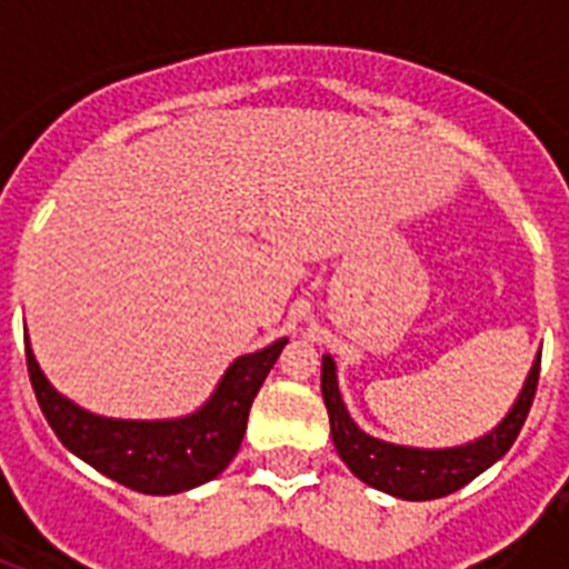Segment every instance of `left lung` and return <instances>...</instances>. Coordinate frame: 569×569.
Wrapping results in <instances>:
<instances>
[{"mask_svg":"<svg viewBox=\"0 0 569 569\" xmlns=\"http://www.w3.org/2000/svg\"><path fill=\"white\" fill-rule=\"evenodd\" d=\"M540 375V355L529 369V378L522 383L520 396L505 413V419L496 428L463 446L451 449H416V446H396V442L378 440L372 433H366L360 425L351 419L342 392H339L337 363L333 357H321V396L330 416V437L337 446L339 458L346 460V467L355 472L363 485L383 490V493L407 499V502H428L440 499L472 478L490 469L505 451L511 449L522 422L535 401Z\"/></svg>","mask_w":569,"mask_h":569,"instance_id":"1","label":"left lung"}]
</instances>
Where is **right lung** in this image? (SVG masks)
Here are the masks:
<instances>
[{
  "mask_svg": "<svg viewBox=\"0 0 569 569\" xmlns=\"http://www.w3.org/2000/svg\"><path fill=\"white\" fill-rule=\"evenodd\" d=\"M286 342L277 339L262 351L236 357L212 396L180 419H111L84 410L40 372L29 337L26 366L49 428L76 458L129 490L171 496L206 485L230 467L248 428L250 405Z\"/></svg>",
  "mask_w": 569,
  "mask_h": 569,
  "instance_id": "1",
  "label": "right lung"
}]
</instances>
